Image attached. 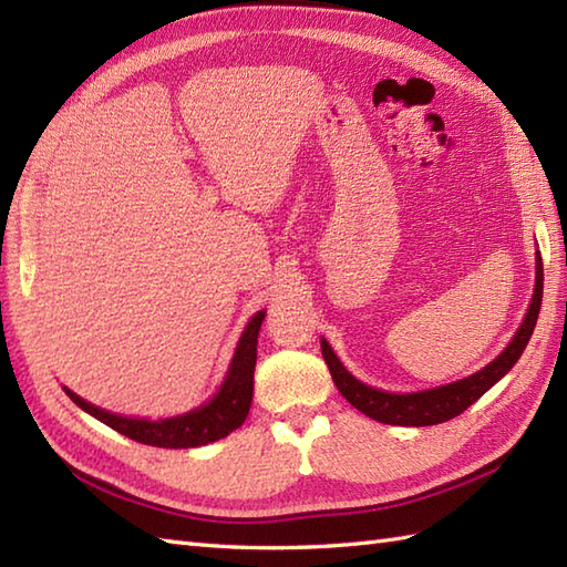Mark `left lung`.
<instances>
[{"label":"left lung","instance_id":"obj_1","mask_svg":"<svg viewBox=\"0 0 567 567\" xmlns=\"http://www.w3.org/2000/svg\"><path fill=\"white\" fill-rule=\"evenodd\" d=\"M540 297H544V262H540V252H536L534 297H532V305H528L522 327L514 333L509 346L504 348V351L495 360H492L489 365L477 370L475 375L451 382V384H441V388H433V390L394 394V392L370 388V384L355 380L351 372L343 368L341 360L336 358V353L331 351L327 339H321V355H323V360H327L336 388H339V392L346 396V400L351 402L358 412H363L365 416L380 421V424H392V426L443 424V421L463 414L470 404H475L480 396H483L492 388V384L507 375L516 360L522 358L524 348L536 329V319L540 311Z\"/></svg>","mask_w":567,"mask_h":567}]
</instances>
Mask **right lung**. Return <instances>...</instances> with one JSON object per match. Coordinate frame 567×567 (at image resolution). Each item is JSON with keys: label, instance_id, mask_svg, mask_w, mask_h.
<instances>
[{"label": "right lung", "instance_id": "1", "mask_svg": "<svg viewBox=\"0 0 567 567\" xmlns=\"http://www.w3.org/2000/svg\"><path fill=\"white\" fill-rule=\"evenodd\" d=\"M262 319L265 311H258V315L248 321L244 333H240L236 353L231 358V365H228L219 392H216L207 404L192 409L187 414L158 421L131 419L84 402L82 396H78L68 388L63 390L70 400L80 409H84L90 416L100 419L102 424L112 426L114 431L124 433V436L138 443L155 445V449H197V445L214 443L236 431L248 416V409L252 402V370H256L258 333L262 327Z\"/></svg>", "mask_w": 567, "mask_h": 567}]
</instances>
